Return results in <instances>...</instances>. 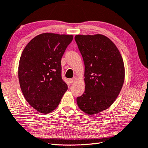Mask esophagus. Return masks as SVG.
<instances>
[{
  "label": "esophagus",
  "instance_id": "1",
  "mask_svg": "<svg viewBox=\"0 0 148 148\" xmlns=\"http://www.w3.org/2000/svg\"><path fill=\"white\" fill-rule=\"evenodd\" d=\"M76 77L71 78V79H69V82H70V83H72L75 82V80H76Z\"/></svg>",
  "mask_w": 148,
  "mask_h": 148
}]
</instances>
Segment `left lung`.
<instances>
[{
  "mask_svg": "<svg viewBox=\"0 0 148 148\" xmlns=\"http://www.w3.org/2000/svg\"><path fill=\"white\" fill-rule=\"evenodd\" d=\"M75 40L85 63V90L77 97V106L86 114H97L108 108L122 89L123 58L114 43L103 34H77Z\"/></svg>",
  "mask_w": 148,
  "mask_h": 148,
  "instance_id": "obj_1",
  "label": "left lung"
}]
</instances>
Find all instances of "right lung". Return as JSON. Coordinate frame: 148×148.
I'll return each instance as SVG.
<instances>
[{"instance_id":"add662e5","label":"right lung","mask_w":148,"mask_h":148,"mask_svg":"<svg viewBox=\"0 0 148 148\" xmlns=\"http://www.w3.org/2000/svg\"><path fill=\"white\" fill-rule=\"evenodd\" d=\"M72 39L71 34L42 33L22 51L18 65L20 88L25 100L41 114L54 110L67 90L62 78L61 60Z\"/></svg>"}]
</instances>
